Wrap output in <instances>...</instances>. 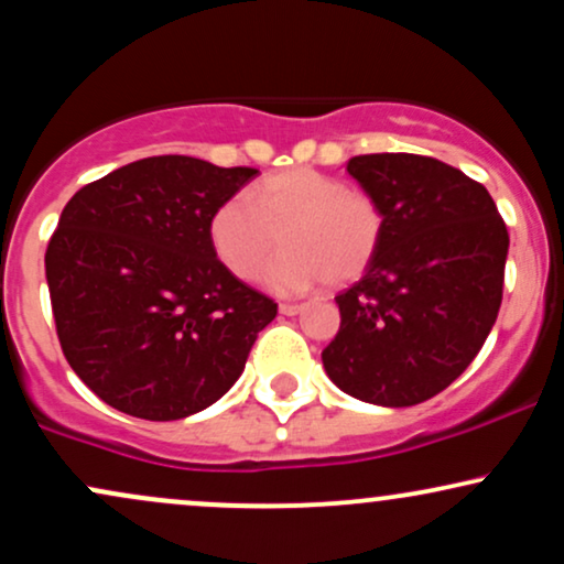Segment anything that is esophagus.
<instances>
[{
    "label": "esophagus",
    "instance_id": "34e87169",
    "mask_svg": "<svg viewBox=\"0 0 564 564\" xmlns=\"http://www.w3.org/2000/svg\"><path fill=\"white\" fill-rule=\"evenodd\" d=\"M281 313H283V315H296V313H302V304L283 302V304H281Z\"/></svg>",
    "mask_w": 564,
    "mask_h": 564
}]
</instances>
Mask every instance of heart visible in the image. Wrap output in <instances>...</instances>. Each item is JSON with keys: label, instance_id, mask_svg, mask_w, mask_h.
<instances>
[{"label": "heart", "instance_id": "obj_1", "mask_svg": "<svg viewBox=\"0 0 564 564\" xmlns=\"http://www.w3.org/2000/svg\"><path fill=\"white\" fill-rule=\"evenodd\" d=\"M283 254L264 270V286L275 294H302L318 286L358 281L377 257L384 209L368 191L310 166L264 177L249 191L217 206L209 238L219 262L249 281L278 249Z\"/></svg>", "mask_w": 564, "mask_h": 564}]
</instances>
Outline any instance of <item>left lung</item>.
Here are the masks:
<instances>
[{"mask_svg":"<svg viewBox=\"0 0 564 564\" xmlns=\"http://www.w3.org/2000/svg\"><path fill=\"white\" fill-rule=\"evenodd\" d=\"M347 172L384 209L371 268L336 296L341 323L323 368L364 403H424L464 373L503 294L509 232L494 198L456 166L368 153Z\"/></svg>","mask_w":564,"mask_h":564,"instance_id":"8db88e82","label":"left lung"}]
</instances>
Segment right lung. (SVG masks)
I'll return each mask as SVG.
<instances>
[{
  "label": "right lung",
  "mask_w": 564,
  "mask_h": 564,
  "mask_svg": "<svg viewBox=\"0 0 564 564\" xmlns=\"http://www.w3.org/2000/svg\"><path fill=\"white\" fill-rule=\"evenodd\" d=\"M251 166L151 156L84 185L44 254L57 339L102 403L174 422L241 377L278 304L217 260L209 219Z\"/></svg>",
  "instance_id": "add662e5"
}]
</instances>
